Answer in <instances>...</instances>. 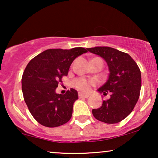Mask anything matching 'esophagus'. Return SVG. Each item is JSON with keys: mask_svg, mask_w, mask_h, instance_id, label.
I'll use <instances>...</instances> for the list:
<instances>
[{"mask_svg": "<svg viewBox=\"0 0 158 158\" xmlns=\"http://www.w3.org/2000/svg\"><path fill=\"white\" fill-rule=\"evenodd\" d=\"M90 96L89 94H79V98H88Z\"/></svg>", "mask_w": 158, "mask_h": 158, "instance_id": "1", "label": "esophagus"}]
</instances>
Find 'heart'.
<instances>
[{
	"label": "heart",
	"mask_w": 158,
	"mask_h": 158,
	"mask_svg": "<svg viewBox=\"0 0 158 158\" xmlns=\"http://www.w3.org/2000/svg\"><path fill=\"white\" fill-rule=\"evenodd\" d=\"M94 80L93 79H86L85 78L79 77L73 81V86L77 88V90H81V91L86 92L90 90V86L94 84Z\"/></svg>",
	"instance_id": "1"
}]
</instances>
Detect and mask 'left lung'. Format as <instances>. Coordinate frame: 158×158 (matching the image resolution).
I'll return each mask as SVG.
<instances>
[{"label": "left lung", "mask_w": 158, "mask_h": 158, "mask_svg": "<svg viewBox=\"0 0 158 158\" xmlns=\"http://www.w3.org/2000/svg\"><path fill=\"white\" fill-rule=\"evenodd\" d=\"M92 53L100 56L109 68L108 81L98 89L110 98L102 106L92 110L94 117L101 122L114 124L128 117L137 102L141 88V73L135 60L124 52L109 47L87 48Z\"/></svg>", "instance_id": "1"}]
</instances>
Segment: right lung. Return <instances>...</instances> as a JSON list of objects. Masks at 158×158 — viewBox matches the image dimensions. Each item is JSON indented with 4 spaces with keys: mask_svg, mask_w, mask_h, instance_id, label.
Listing matches in <instances>:
<instances>
[{
    "mask_svg": "<svg viewBox=\"0 0 158 158\" xmlns=\"http://www.w3.org/2000/svg\"><path fill=\"white\" fill-rule=\"evenodd\" d=\"M87 52L82 48L49 49L27 65L21 79L23 99L32 116L41 125L54 128L71 118L77 91L70 88L64 94H58L56 88L62 82V77L68 76L74 59Z\"/></svg>",
    "mask_w": 158,
    "mask_h": 158,
    "instance_id": "add662e5",
    "label": "right lung"
}]
</instances>
